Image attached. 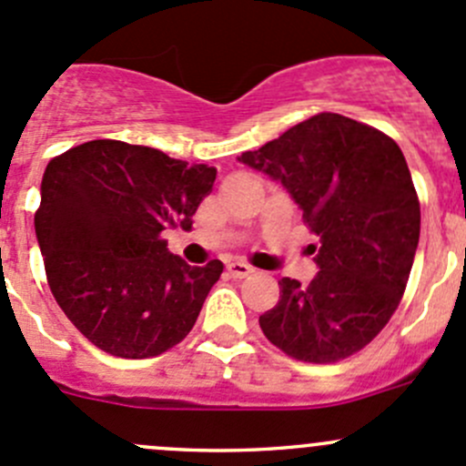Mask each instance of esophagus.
I'll list each match as a JSON object with an SVG mask.
<instances>
[{
	"label": "esophagus",
	"mask_w": 466,
	"mask_h": 466,
	"mask_svg": "<svg viewBox=\"0 0 466 466\" xmlns=\"http://www.w3.org/2000/svg\"><path fill=\"white\" fill-rule=\"evenodd\" d=\"M228 272L232 277H237V279H243V277L252 275V272H255V268L248 266V263H243V261H232V263H228Z\"/></svg>",
	"instance_id": "obj_1"
}]
</instances>
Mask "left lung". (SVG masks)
<instances>
[{
	"label": "left lung",
	"mask_w": 466,
	"mask_h": 466,
	"mask_svg": "<svg viewBox=\"0 0 466 466\" xmlns=\"http://www.w3.org/2000/svg\"><path fill=\"white\" fill-rule=\"evenodd\" d=\"M238 162L279 182L320 241L311 284L284 277L261 331L307 363L363 350L397 311L420 243V200L394 139L322 112Z\"/></svg>",
	"instance_id": "1"
}]
</instances>
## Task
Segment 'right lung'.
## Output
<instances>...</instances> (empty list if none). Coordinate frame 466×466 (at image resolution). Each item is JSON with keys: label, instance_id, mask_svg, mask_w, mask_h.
Listing matches in <instances>:
<instances>
[{"label": "right lung", "instance_id": "obj_1", "mask_svg": "<svg viewBox=\"0 0 466 466\" xmlns=\"http://www.w3.org/2000/svg\"><path fill=\"white\" fill-rule=\"evenodd\" d=\"M216 168L94 139L51 159L35 237L56 302L98 350L150 359L194 329L223 263L189 266L162 232L189 229Z\"/></svg>", "mask_w": 466, "mask_h": 466}]
</instances>
